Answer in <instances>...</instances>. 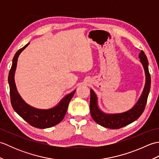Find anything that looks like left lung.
<instances>
[{
	"label": "left lung",
	"mask_w": 159,
	"mask_h": 159,
	"mask_svg": "<svg viewBox=\"0 0 159 159\" xmlns=\"http://www.w3.org/2000/svg\"><path fill=\"white\" fill-rule=\"evenodd\" d=\"M140 62L142 64L146 75V83L143 90L136 104L125 112L117 113H107L100 109L96 93L90 89V112L93 120L103 127L118 129L133 123L142 114L146 105L151 85L150 74L148 70V61L144 52L141 50L139 55Z\"/></svg>",
	"instance_id": "obj_1"
}]
</instances>
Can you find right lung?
I'll return each mask as SVG.
<instances>
[{
	"label": "right lung",
	"instance_id": "add662e5",
	"mask_svg": "<svg viewBox=\"0 0 159 159\" xmlns=\"http://www.w3.org/2000/svg\"><path fill=\"white\" fill-rule=\"evenodd\" d=\"M29 43L30 42L26 43L23 48L18 50L13 57L12 66L8 76L11 103L16 112L32 126L38 128H48L55 126L63 120L67 112L70 101L75 93L76 89L67 94L56 106L50 109H38L26 103L17 90L15 83V72L18 57Z\"/></svg>",
	"mask_w": 159,
	"mask_h": 159
}]
</instances>
